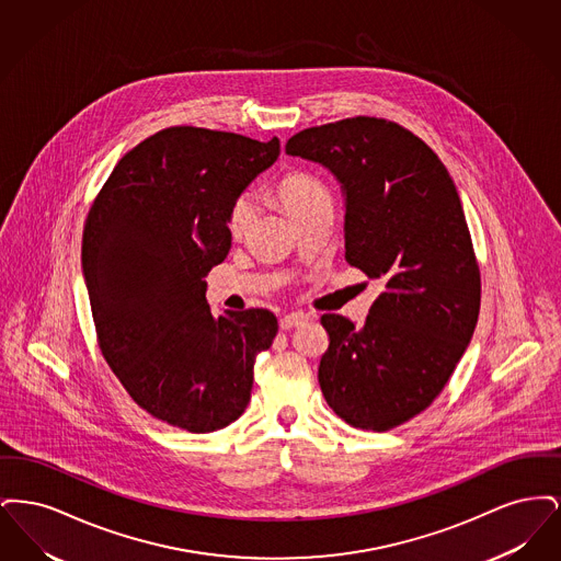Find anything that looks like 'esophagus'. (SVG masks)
<instances>
[{
	"mask_svg": "<svg viewBox=\"0 0 561 561\" xmlns=\"http://www.w3.org/2000/svg\"><path fill=\"white\" fill-rule=\"evenodd\" d=\"M307 320H309V318H307L302 311H293V313H288V316H284V318L279 320V328H282V330H293V328L305 323Z\"/></svg>",
	"mask_w": 561,
	"mask_h": 561,
	"instance_id": "esophagus-1",
	"label": "esophagus"
}]
</instances>
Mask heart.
<instances>
[{"label": "heart", "mask_w": 561, "mask_h": 561, "mask_svg": "<svg viewBox=\"0 0 561 561\" xmlns=\"http://www.w3.org/2000/svg\"><path fill=\"white\" fill-rule=\"evenodd\" d=\"M277 199L294 220L311 213L318 206L332 204L330 191L325 188V185L316 176L305 174V172H293V174L284 176L282 183L277 185ZM254 213H256V202H254L252 193H241L233 199V204L229 208V216H227V229H229L231 238H241L248 231Z\"/></svg>", "instance_id": "b5f03b06"}]
</instances>
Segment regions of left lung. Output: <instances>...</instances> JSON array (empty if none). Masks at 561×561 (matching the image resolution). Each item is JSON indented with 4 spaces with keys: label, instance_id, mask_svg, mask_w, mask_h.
<instances>
[{
    "label": "left lung",
    "instance_id": "obj_1",
    "mask_svg": "<svg viewBox=\"0 0 561 561\" xmlns=\"http://www.w3.org/2000/svg\"><path fill=\"white\" fill-rule=\"evenodd\" d=\"M286 153L336 176L345 259L385 284L364 328L321 316V393L351 427H400L442 393L480 316V267L453 176L427 142L380 117L307 128Z\"/></svg>",
    "mask_w": 561,
    "mask_h": 561
}]
</instances>
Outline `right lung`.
I'll use <instances>...</instances> for the list:
<instances>
[{"mask_svg": "<svg viewBox=\"0 0 561 561\" xmlns=\"http://www.w3.org/2000/svg\"><path fill=\"white\" fill-rule=\"evenodd\" d=\"M277 158L275 136L165 128L117 161L85 218L81 267L99 347L130 398L172 427L238 421L256 355L277 334L267 309L214 318L204 282L229 254L233 199Z\"/></svg>", "mask_w": 561, "mask_h": 561, "instance_id": "obj_1", "label": "right lung"}]
</instances>
